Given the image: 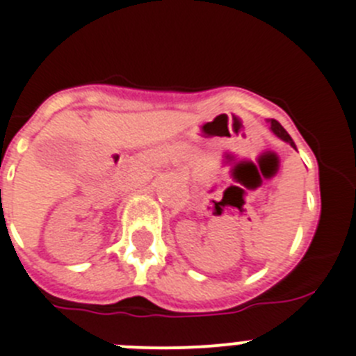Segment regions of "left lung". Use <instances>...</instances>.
I'll return each instance as SVG.
<instances>
[{"label": "left lung", "mask_w": 356, "mask_h": 356, "mask_svg": "<svg viewBox=\"0 0 356 356\" xmlns=\"http://www.w3.org/2000/svg\"><path fill=\"white\" fill-rule=\"evenodd\" d=\"M271 130L275 131L276 135H278L280 139L287 140V143H291V146H292V147H296V146H294V143H292V139H291V135H289L287 131H285V128L282 127V124H280V122L276 121V119H271Z\"/></svg>", "instance_id": "left-lung-1"}]
</instances>
